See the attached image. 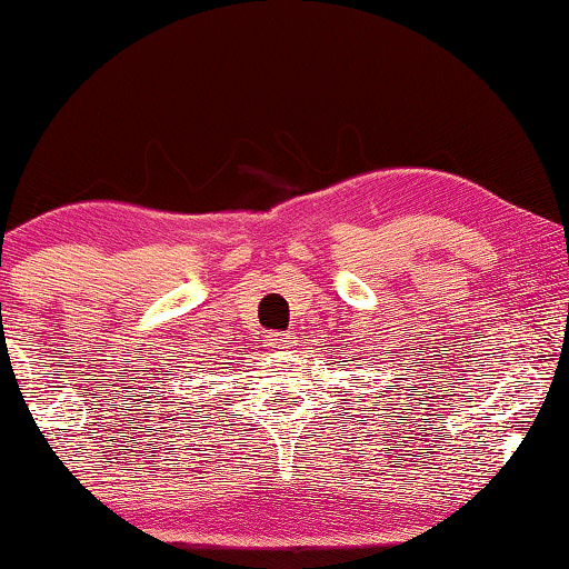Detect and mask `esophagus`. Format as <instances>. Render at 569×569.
<instances>
[{
    "mask_svg": "<svg viewBox=\"0 0 569 569\" xmlns=\"http://www.w3.org/2000/svg\"><path fill=\"white\" fill-rule=\"evenodd\" d=\"M295 345L292 337H287V333H269L267 337V347L271 349H290Z\"/></svg>",
    "mask_w": 569,
    "mask_h": 569,
    "instance_id": "esophagus-1",
    "label": "esophagus"
}]
</instances>
